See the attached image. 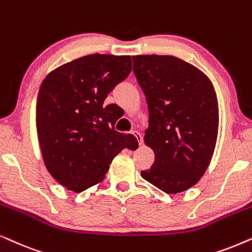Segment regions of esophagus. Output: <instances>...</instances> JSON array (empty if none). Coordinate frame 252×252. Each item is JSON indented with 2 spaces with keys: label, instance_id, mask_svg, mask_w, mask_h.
<instances>
[{
  "label": "esophagus",
  "instance_id": "1",
  "mask_svg": "<svg viewBox=\"0 0 252 252\" xmlns=\"http://www.w3.org/2000/svg\"><path fill=\"white\" fill-rule=\"evenodd\" d=\"M132 135L136 137L137 140H138L139 145H142V144H143V136H142V133L137 131V130H133V131H132Z\"/></svg>",
  "mask_w": 252,
  "mask_h": 252
}]
</instances>
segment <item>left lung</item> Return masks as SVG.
<instances>
[{
  "label": "left lung",
  "instance_id": "8db88e82",
  "mask_svg": "<svg viewBox=\"0 0 252 252\" xmlns=\"http://www.w3.org/2000/svg\"><path fill=\"white\" fill-rule=\"evenodd\" d=\"M132 61L149 108L144 142L154 152L152 167L140 174L163 192H182L212 159L219 128L214 87L205 73L175 56L137 55Z\"/></svg>",
  "mask_w": 252,
  "mask_h": 252
}]
</instances>
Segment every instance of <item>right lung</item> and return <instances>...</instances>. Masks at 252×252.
Wrapping results in <instances>:
<instances>
[{
    "label": "right lung",
    "mask_w": 252,
    "mask_h": 252,
    "mask_svg": "<svg viewBox=\"0 0 252 252\" xmlns=\"http://www.w3.org/2000/svg\"><path fill=\"white\" fill-rule=\"evenodd\" d=\"M130 56L92 54L65 63L43 79L36 99V132L45 166L68 190L105 179L114 158L136 150L132 135L116 131L115 105L107 94L131 72Z\"/></svg>",
    "instance_id": "add662e5"
}]
</instances>
